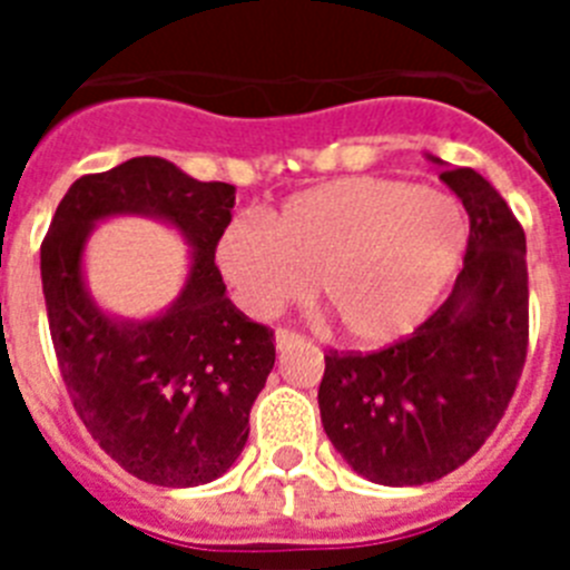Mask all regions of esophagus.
Returning <instances> with one entry per match:
<instances>
[{
  "mask_svg": "<svg viewBox=\"0 0 570 570\" xmlns=\"http://www.w3.org/2000/svg\"><path fill=\"white\" fill-rule=\"evenodd\" d=\"M296 342H299V334H296V331H288V328L276 331V347H279V351H288V347L296 345Z\"/></svg>",
  "mask_w": 570,
  "mask_h": 570,
  "instance_id": "1",
  "label": "esophagus"
}]
</instances>
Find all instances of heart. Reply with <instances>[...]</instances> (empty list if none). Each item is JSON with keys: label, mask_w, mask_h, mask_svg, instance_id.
<instances>
[{"label": "heart", "mask_w": 570, "mask_h": 570, "mask_svg": "<svg viewBox=\"0 0 570 570\" xmlns=\"http://www.w3.org/2000/svg\"><path fill=\"white\" fill-rule=\"evenodd\" d=\"M468 248L454 196L387 176H345L288 196L259 219H230L214 262L254 320L320 294L356 347L405 340L431 314Z\"/></svg>", "instance_id": "b5f03b06"}]
</instances>
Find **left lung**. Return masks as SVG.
<instances>
[{"instance_id": "obj_1", "label": "left lung", "mask_w": 570, "mask_h": 570, "mask_svg": "<svg viewBox=\"0 0 570 570\" xmlns=\"http://www.w3.org/2000/svg\"><path fill=\"white\" fill-rule=\"evenodd\" d=\"M440 176L471 223L454 291L405 340L328 351L320 382L325 434L380 485H425L465 465L500 425L528 354L525 230L485 176Z\"/></svg>"}]
</instances>
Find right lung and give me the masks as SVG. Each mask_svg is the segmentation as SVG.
<instances>
[{
  "mask_svg": "<svg viewBox=\"0 0 570 570\" xmlns=\"http://www.w3.org/2000/svg\"><path fill=\"white\" fill-rule=\"evenodd\" d=\"M236 188L199 183L159 156H134L70 185L42 239L48 325L68 396L105 454L150 485L194 488L223 476L248 442L250 405L276 360L274 331L225 296L214 245ZM148 213L195 245L184 296L168 315L116 323L81 282L97 218Z\"/></svg>",
  "mask_w": 570,
  "mask_h": 570,
  "instance_id": "obj_1",
  "label": "right lung"
}]
</instances>
